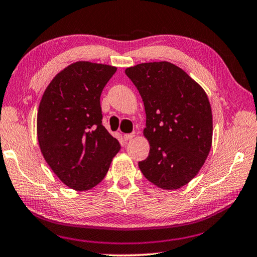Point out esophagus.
I'll return each instance as SVG.
<instances>
[{
  "label": "esophagus",
  "mask_w": 257,
  "mask_h": 257,
  "mask_svg": "<svg viewBox=\"0 0 257 257\" xmlns=\"http://www.w3.org/2000/svg\"><path fill=\"white\" fill-rule=\"evenodd\" d=\"M134 137H136V133H134V132H132V133H127V134H124V139H125L126 141H128V140L133 139Z\"/></svg>",
  "instance_id": "1"
}]
</instances>
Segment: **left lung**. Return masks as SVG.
<instances>
[{"label": "left lung", "instance_id": "left-lung-1", "mask_svg": "<svg viewBox=\"0 0 257 257\" xmlns=\"http://www.w3.org/2000/svg\"><path fill=\"white\" fill-rule=\"evenodd\" d=\"M146 111L149 155L139 162L157 187L177 189L200 171L211 148V106L203 88L169 62L141 63L125 70Z\"/></svg>", "mask_w": 257, "mask_h": 257}]
</instances>
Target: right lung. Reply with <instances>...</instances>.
I'll list each match as a JSON object with an SVG mask.
<instances>
[{"label":"right lung","mask_w":257,"mask_h":257,"mask_svg":"<svg viewBox=\"0 0 257 257\" xmlns=\"http://www.w3.org/2000/svg\"><path fill=\"white\" fill-rule=\"evenodd\" d=\"M115 66L69 65L51 80L39 105L37 132L43 157L66 186L87 191L108 172L120 145L102 125L101 93Z\"/></svg>","instance_id":"right-lung-1"}]
</instances>
